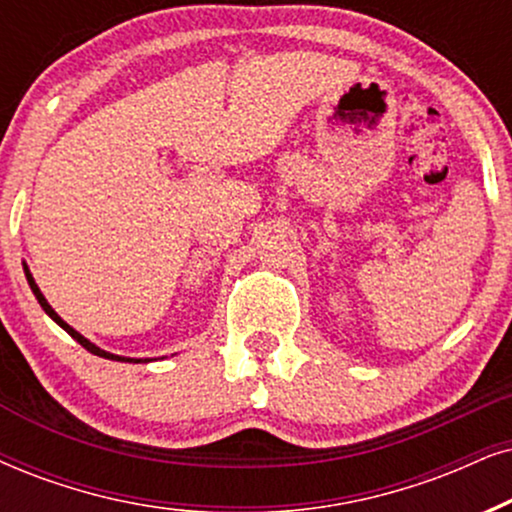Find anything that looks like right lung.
I'll use <instances>...</instances> for the list:
<instances>
[{
  "label": "right lung",
  "instance_id": "add662e5",
  "mask_svg": "<svg viewBox=\"0 0 512 512\" xmlns=\"http://www.w3.org/2000/svg\"><path fill=\"white\" fill-rule=\"evenodd\" d=\"M25 278H28V283H30L32 293H35V297H37V302H40V304H42V309H44V312H47V314L51 316V319H54V321L58 323V326H61V328H63V331H66V333L70 335V338H75L77 342H80V345H82L84 349H87V352H92V354H96V357H103V359H115V361H134V364H137V361H141V359H127V357H118V354H111V352H103V349H99V347H96V345H92V342H89L87 338H82V335H80V333H77V331H75V328H70V326H68V323H66V321H63V319H61V316H58V314L54 312V309H51V304H49L47 300H44V295L40 293V288H37L35 278H32V274H30V271H28V267H25Z\"/></svg>",
  "mask_w": 512,
  "mask_h": 512
}]
</instances>
